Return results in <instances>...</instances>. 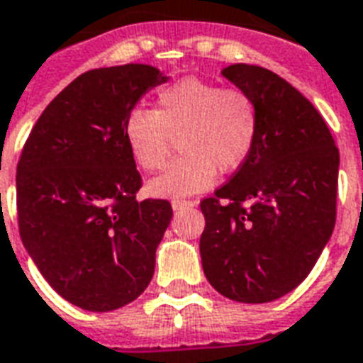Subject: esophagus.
<instances>
[{"instance_id": "1", "label": "esophagus", "mask_w": 363, "mask_h": 363, "mask_svg": "<svg viewBox=\"0 0 363 363\" xmlns=\"http://www.w3.org/2000/svg\"><path fill=\"white\" fill-rule=\"evenodd\" d=\"M196 206L194 201H188V200H173L171 201V207L175 209V211H179V209H182V207H192Z\"/></svg>"}]
</instances>
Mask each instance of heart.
<instances>
[{
    "instance_id": "1",
    "label": "heart",
    "mask_w": 363,
    "mask_h": 363,
    "mask_svg": "<svg viewBox=\"0 0 363 363\" xmlns=\"http://www.w3.org/2000/svg\"><path fill=\"white\" fill-rule=\"evenodd\" d=\"M261 131L259 104L247 91L201 77H182L156 95L154 110L133 108L123 121V138L140 169H162L173 140L182 156L148 182L157 198L203 192L220 173L242 167Z\"/></svg>"
}]
</instances>
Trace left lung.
<instances>
[{
    "label": "left lung",
    "mask_w": 363,
    "mask_h": 363,
    "mask_svg": "<svg viewBox=\"0 0 363 363\" xmlns=\"http://www.w3.org/2000/svg\"><path fill=\"white\" fill-rule=\"evenodd\" d=\"M259 104L253 154L201 201L203 274L238 303H270L311 274L335 228L339 150L312 102L261 66L220 72Z\"/></svg>",
    "instance_id": "obj_1"
}]
</instances>
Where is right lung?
<instances>
[{"label":"right lung","mask_w":363,"mask_h":363,"mask_svg":"<svg viewBox=\"0 0 363 363\" xmlns=\"http://www.w3.org/2000/svg\"><path fill=\"white\" fill-rule=\"evenodd\" d=\"M167 79L150 65L85 72L52 99L22 148V243L49 286L83 311L121 308L154 276L173 209L167 200L137 201L143 181L123 121Z\"/></svg>","instance_id":"obj_1"}]
</instances>
